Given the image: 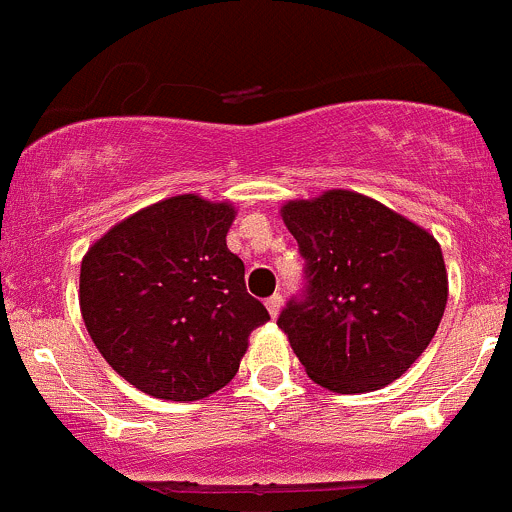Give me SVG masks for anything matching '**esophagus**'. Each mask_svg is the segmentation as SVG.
I'll list each match as a JSON object with an SVG mask.
<instances>
[{
  "label": "esophagus",
  "mask_w": 512,
  "mask_h": 512,
  "mask_svg": "<svg viewBox=\"0 0 512 512\" xmlns=\"http://www.w3.org/2000/svg\"><path fill=\"white\" fill-rule=\"evenodd\" d=\"M281 306H283L281 293H273L271 298H266V308H268V313H271V318H276L278 313H281Z\"/></svg>",
  "instance_id": "1"
}]
</instances>
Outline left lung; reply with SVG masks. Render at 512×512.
Instances as JSON below:
<instances>
[{"mask_svg": "<svg viewBox=\"0 0 512 512\" xmlns=\"http://www.w3.org/2000/svg\"><path fill=\"white\" fill-rule=\"evenodd\" d=\"M306 258V298L278 316L308 378L333 393L388 386L433 341L448 303L440 244L423 226L348 189L281 206Z\"/></svg>", "mask_w": 512, "mask_h": 512, "instance_id": "8db88e82", "label": "left lung"}]
</instances>
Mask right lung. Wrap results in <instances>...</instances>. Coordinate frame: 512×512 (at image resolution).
Instances as JSON below:
<instances>
[{
  "label": "right lung",
  "mask_w": 512,
  "mask_h": 512,
  "mask_svg": "<svg viewBox=\"0 0 512 512\" xmlns=\"http://www.w3.org/2000/svg\"><path fill=\"white\" fill-rule=\"evenodd\" d=\"M229 201L179 194L136 211L89 246L79 308L91 341L124 381L161 401H199L239 371L268 321L246 293L226 234Z\"/></svg>",
  "instance_id": "right-lung-1"
}]
</instances>
